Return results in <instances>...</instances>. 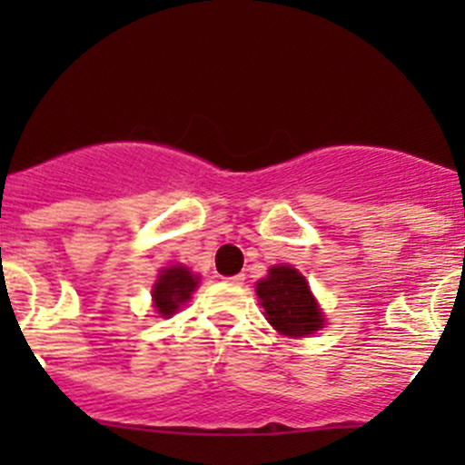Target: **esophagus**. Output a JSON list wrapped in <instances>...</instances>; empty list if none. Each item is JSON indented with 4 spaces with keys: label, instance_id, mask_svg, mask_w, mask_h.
<instances>
[{
    "label": "esophagus",
    "instance_id": "esophagus-1",
    "mask_svg": "<svg viewBox=\"0 0 465 465\" xmlns=\"http://www.w3.org/2000/svg\"><path fill=\"white\" fill-rule=\"evenodd\" d=\"M227 282H229V284H233V286H242L244 284V275L242 273L232 275V277H227Z\"/></svg>",
    "mask_w": 465,
    "mask_h": 465
}]
</instances>
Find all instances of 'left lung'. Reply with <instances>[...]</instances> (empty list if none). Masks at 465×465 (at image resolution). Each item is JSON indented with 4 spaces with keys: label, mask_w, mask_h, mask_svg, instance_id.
I'll list each match as a JSON object with an SVG mask.
<instances>
[{
    "label": "left lung",
    "mask_w": 465,
    "mask_h": 465,
    "mask_svg": "<svg viewBox=\"0 0 465 465\" xmlns=\"http://www.w3.org/2000/svg\"><path fill=\"white\" fill-rule=\"evenodd\" d=\"M264 317L280 334L302 339L323 328V312L311 292L306 277L295 266H271L269 275L255 284Z\"/></svg>",
    "instance_id": "left-lung-1"
}]
</instances>
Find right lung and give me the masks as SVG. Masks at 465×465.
Wrapping results in <instances>:
<instances>
[{
	"label": "right lung",
	"instance_id": "obj_1",
	"mask_svg": "<svg viewBox=\"0 0 465 465\" xmlns=\"http://www.w3.org/2000/svg\"><path fill=\"white\" fill-rule=\"evenodd\" d=\"M196 286H199V275H192L188 266H165L153 286L154 311L165 319L173 317V314L190 300L192 292L196 291Z\"/></svg>",
	"mask_w": 465,
	"mask_h": 465
}]
</instances>
